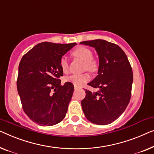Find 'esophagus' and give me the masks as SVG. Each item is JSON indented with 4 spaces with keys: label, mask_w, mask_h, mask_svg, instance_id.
<instances>
[{
    "label": "esophagus",
    "mask_w": 154,
    "mask_h": 154,
    "mask_svg": "<svg viewBox=\"0 0 154 154\" xmlns=\"http://www.w3.org/2000/svg\"><path fill=\"white\" fill-rule=\"evenodd\" d=\"M79 87H78L77 86H75V90H77V89H79Z\"/></svg>",
    "instance_id": "obj_1"
}]
</instances>
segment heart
<instances>
[{"label":"heart","mask_w":154,"mask_h":154,"mask_svg":"<svg viewBox=\"0 0 154 154\" xmlns=\"http://www.w3.org/2000/svg\"><path fill=\"white\" fill-rule=\"evenodd\" d=\"M73 56L82 59L84 61L83 69L87 70L89 72H95L97 69V62L96 59L93 57V52L88 48L84 46H79L72 52ZM59 64L63 72H66L69 68V62L68 59L66 56H62L60 59ZM91 79L90 75L88 72L82 73V74H74L70 76L66 77V82H70L77 86H80L86 82H88Z\"/></svg>","instance_id":"heart-1"}]
</instances>
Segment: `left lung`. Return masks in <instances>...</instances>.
Instances as JSON below:
<instances>
[{
	"mask_svg": "<svg viewBox=\"0 0 154 154\" xmlns=\"http://www.w3.org/2000/svg\"><path fill=\"white\" fill-rule=\"evenodd\" d=\"M80 43L95 48L100 59L98 75L88 86L99 88L97 92L85 91L81 104L91 122L98 125L111 124L128 106L131 96L133 71L127 55L118 45L96 39Z\"/></svg>",
	"mask_w": 154,
	"mask_h": 154,
	"instance_id": "left-lung-1",
	"label": "left lung"
}]
</instances>
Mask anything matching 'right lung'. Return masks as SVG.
<instances>
[{
	"mask_svg": "<svg viewBox=\"0 0 154 154\" xmlns=\"http://www.w3.org/2000/svg\"><path fill=\"white\" fill-rule=\"evenodd\" d=\"M77 45L42 42L23 56L18 66L17 90L23 109L41 126H52L63 120L74 86L61 84V57Z\"/></svg>",
	"mask_w": 154,
	"mask_h": 154,
	"instance_id": "add662e5",
	"label": "right lung"
}]
</instances>
